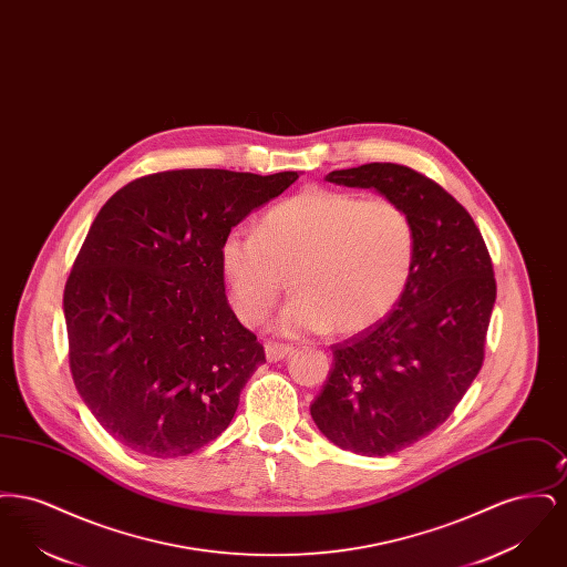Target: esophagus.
<instances>
[{
  "instance_id": "esophagus-1",
  "label": "esophagus",
  "mask_w": 567,
  "mask_h": 567,
  "mask_svg": "<svg viewBox=\"0 0 567 567\" xmlns=\"http://www.w3.org/2000/svg\"><path fill=\"white\" fill-rule=\"evenodd\" d=\"M293 352V347H285V344H268L266 347V359L270 361V363H276V361H282L285 357H289Z\"/></svg>"
}]
</instances>
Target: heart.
Wrapping results in <instances>:
<instances>
[{
	"mask_svg": "<svg viewBox=\"0 0 567 567\" xmlns=\"http://www.w3.org/2000/svg\"><path fill=\"white\" fill-rule=\"evenodd\" d=\"M414 259L416 229L400 204L319 187L270 208L257 234L229 231L218 250L246 324L266 321L291 276L296 296L274 323L282 336L368 331L404 296Z\"/></svg>",
	"mask_w": 567,
	"mask_h": 567,
	"instance_id": "1",
	"label": "heart"
}]
</instances>
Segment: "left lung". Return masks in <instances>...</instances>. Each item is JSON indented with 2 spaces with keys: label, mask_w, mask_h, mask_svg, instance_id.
Instances as JSON below:
<instances>
[{
  "label": "left lung",
  "mask_w": 567,
  "mask_h": 567,
  "mask_svg": "<svg viewBox=\"0 0 567 567\" xmlns=\"http://www.w3.org/2000/svg\"><path fill=\"white\" fill-rule=\"evenodd\" d=\"M324 181L377 190L416 229L404 296L380 323L331 347L333 368L310 405L329 442L384 457L442 425L478 377L497 296L493 266L474 218L423 174L365 163Z\"/></svg>",
  "instance_id": "1"
}]
</instances>
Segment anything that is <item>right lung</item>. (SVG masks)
<instances>
[{
  "instance_id": "right-lung-1",
  "label": "right lung",
  "mask_w": 567,
  "mask_h": 567,
  "mask_svg": "<svg viewBox=\"0 0 567 567\" xmlns=\"http://www.w3.org/2000/svg\"><path fill=\"white\" fill-rule=\"evenodd\" d=\"M297 178L159 172L95 216L63 293L70 368L84 405L125 449L183 457L231 423L266 352L227 301L218 250Z\"/></svg>"
}]
</instances>
